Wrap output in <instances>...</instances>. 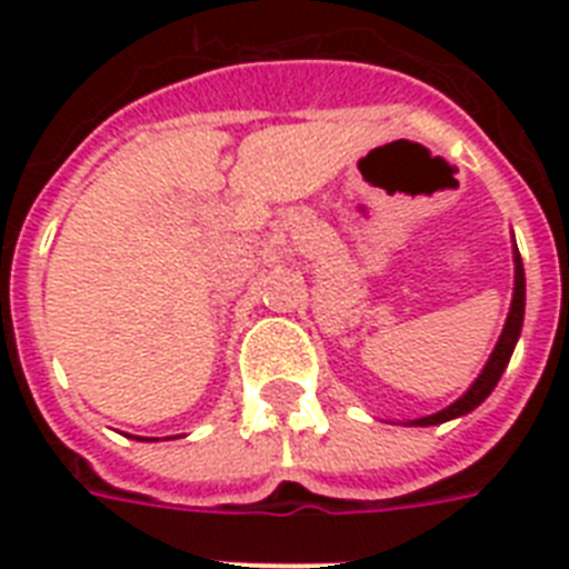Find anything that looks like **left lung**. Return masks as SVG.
<instances>
[{
  "instance_id": "8db88e82",
  "label": "left lung",
  "mask_w": 569,
  "mask_h": 569,
  "mask_svg": "<svg viewBox=\"0 0 569 569\" xmlns=\"http://www.w3.org/2000/svg\"><path fill=\"white\" fill-rule=\"evenodd\" d=\"M522 316H526V271H522V259H520V250L513 244V298H511V310H508V319H505V328H502V337L496 342L493 355L490 360L485 363L481 375H478L469 389L458 401H451L449 407H442L437 413L431 416H419V419H410L405 425H419V428H428V425H442L449 422V419H458V416H467L472 413L481 401H485L490 392L496 389L502 372L508 369L511 363V355H513V346H517V339H520V330H522Z\"/></svg>"
}]
</instances>
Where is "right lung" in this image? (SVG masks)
Listing matches in <instances>:
<instances>
[{"label":"right lung","instance_id":"obj_1","mask_svg":"<svg viewBox=\"0 0 569 569\" xmlns=\"http://www.w3.org/2000/svg\"><path fill=\"white\" fill-rule=\"evenodd\" d=\"M138 440H141V437H138Z\"/></svg>","mask_w":569,"mask_h":569}]
</instances>
